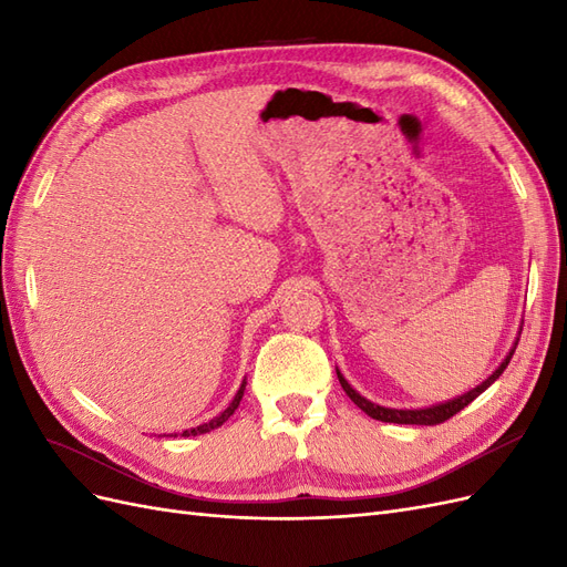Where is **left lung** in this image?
I'll return each instance as SVG.
<instances>
[{"mask_svg": "<svg viewBox=\"0 0 567 567\" xmlns=\"http://www.w3.org/2000/svg\"><path fill=\"white\" fill-rule=\"evenodd\" d=\"M523 331V329H520ZM516 346H518V338H516V342H513V348L508 350V354L502 359V364L496 367L487 379L480 383V385H475L473 390H468V392H463V394H456L454 400H447V402H440V404H431V406H421V409H392V406H381V404H375V402H371V400H367L364 394H359L348 381H346V375H342L338 369H336V373H338V381H340V385H342V390L348 392V398L364 411V414H369L371 419H375V421H383V423H404V425H437V423H442V421H447V419H452L456 411H461L463 406H468L477 394H483L496 379H499V375L504 373V369L508 367V362H511V357H513V352H516Z\"/></svg>", "mask_w": 567, "mask_h": 567, "instance_id": "obj_1", "label": "left lung"}]
</instances>
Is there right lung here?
I'll return each instance as SVG.
<instances>
[{
  "instance_id": "add662e5",
  "label": "right lung",
  "mask_w": 567,
  "mask_h": 567,
  "mask_svg": "<svg viewBox=\"0 0 567 567\" xmlns=\"http://www.w3.org/2000/svg\"><path fill=\"white\" fill-rule=\"evenodd\" d=\"M244 392H246V379H244V383H241V388L236 390V394H234V400L229 402V406L221 411L219 416H215V419H210L208 423H200V425H196V427H192V431H182V437H196V435H203V433H210V431H215V427H219L221 423L225 421H229V416L234 414V411L238 409V404H241V400H244ZM175 437H177V433H175Z\"/></svg>"
}]
</instances>
